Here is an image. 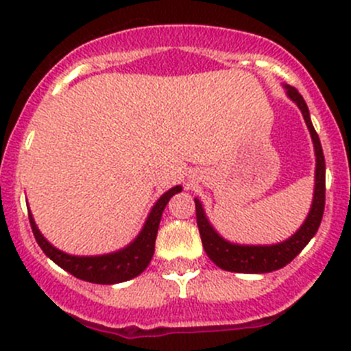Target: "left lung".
Instances as JSON below:
<instances>
[{"label": "left lung", "instance_id": "obj_1", "mask_svg": "<svg viewBox=\"0 0 351 351\" xmlns=\"http://www.w3.org/2000/svg\"><path fill=\"white\" fill-rule=\"evenodd\" d=\"M287 95L295 101L297 107L302 112L304 120L309 127L311 137H313L314 149H316V189H314L313 207H311L306 222L287 241L271 244V246H239V244L224 241L212 229L207 217H205L202 204L195 200L197 226L204 250L207 256L222 270L236 271V274H268V271L284 268L306 247V244L313 239V236L319 229L324 212V200H326V165H324L323 147H321L319 136H317L313 122H311L309 108H307L302 95L292 86H287Z\"/></svg>", "mask_w": 351, "mask_h": 351}]
</instances>
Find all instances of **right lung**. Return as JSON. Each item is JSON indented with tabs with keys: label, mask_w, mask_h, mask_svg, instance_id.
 <instances>
[{
	"label": "right lung",
	"mask_w": 351,
	"mask_h": 351,
	"mask_svg": "<svg viewBox=\"0 0 351 351\" xmlns=\"http://www.w3.org/2000/svg\"><path fill=\"white\" fill-rule=\"evenodd\" d=\"M182 192V186H175V189L168 190L153 207L149 217H147L146 224H144L143 231L137 236L136 241L123 247L122 251H117L112 254H104V256H71V254L62 253V251L56 250L52 244L45 241L44 236L35 226L34 217L28 214L30 219L32 232L35 236V241L42 247L45 254L51 258L54 263L64 268L71 275H74L80 280L91 282V284H119V282L130 280V278L137 277L146 270L149 265L151 258L154 253V243L156 234H158L159 221H161L162 210H165L166 204L169 202L175 193Z\"/></svg>",
	"instance_id": "add662e5"
}]
</instances>
